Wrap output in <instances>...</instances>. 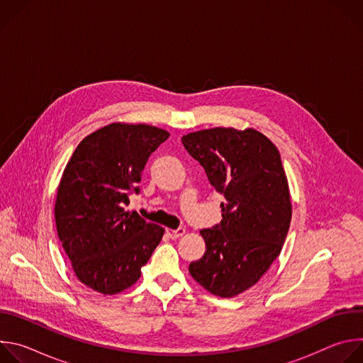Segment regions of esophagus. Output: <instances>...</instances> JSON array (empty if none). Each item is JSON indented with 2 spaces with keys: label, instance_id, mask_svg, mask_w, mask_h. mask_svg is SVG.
I'll use <instances>...</instances> for the list:
<instances>
[{
  "label": "esophagus",
  "instance_id": "obj_1",
  "mask_svg": "<svg viewBox=\"0 0 363 363\" xmlns=\"http://www.w3.org/2000/svg\"><path fill=\"white\" fill-rule=\"evenodd\" d=\"M185 233H186V230H185V228H178V230H167V234H168V237H169V238H172V240H177V238H179V237L185 235Z\"/></svg>",
  "mask_w": 363,
  "mask_h": 363
}]
</instances>
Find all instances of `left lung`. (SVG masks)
<instances>
[{
    "label": "left lung",
    "mask_w": 363,
    "mask_h": 363,
    "mask_svg": "<svg viewBox=\"0 0 363 363\" xmlns=\"http://www.w3.org/2000/svg\"><path fill=\"white\" fill-rule=\"evenodd\" d=\"M182 143L227 201L221 223L199 231L206 250L189 274L211 294L234 297L267 273L289 233L291 199L280 152L252 128L202 129Z\"/></svg>",
    "instance_id": "8db88e82"
}]
</instances>
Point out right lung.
<instances>
[{
    "label": "right lung",
    "mask_w": 363,
    "mask_h": 363,
    "mask_svg": "<svg viewBox=\"0 0 363 363\" xmlns=\"http://www.w3.org/2000/svg\"><path fill=\"white\" fill-rule=\"evenodd\" d=\"M169 132L145 123L113 122L87 135L73 152L57 186L59 240L79 281L105 296L140 277L164 227L125 210L150 153Z\"/></svg>",
    "instance_id": "right-lung-1"
}]
</instances>
